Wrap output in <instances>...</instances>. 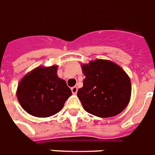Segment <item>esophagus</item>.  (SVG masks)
Returning a JSON list of instances; mask_svg holds the SVG:
<instances>
[{
    "label": "esophagus",
    "mask_w": 155,
    "mask_h": 155,
    "mask_svg": "<svg viewBox=\"0 0 155 155\" xmlns=\"http://www.w3.org/2000/svg\"><path fill=\"white\" fill-rule=\"evenodd\" d=\"M71 91L72 93L74 94H76L77 92H78V88L76 87V86H74V87L71 88Z\"/></svg>",
    "instance_id": "esophagus-1"
}]
</instances>
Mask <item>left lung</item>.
<instances>
[{"instance_id":"8db88e82","label":"left lung","mask_w":155,"mask_h":155,"mask_svg":"<svg viewBox=\"0 0 155 155\" xmlns=\"http://www.w3.org/2000/svg\"><path fill=\"white\" fill-rule=\"evenodd\" d=\"M85 78L78 97L85 111L101 117H113L128 105L130 80L122 68L110 61L95 60L82 65Z\"/></svg>"}]
</instances>
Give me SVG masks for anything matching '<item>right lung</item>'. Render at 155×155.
<instances>
[{"label":"right lung","instance_id":"obj_1","mask_svg":"<svg viewBox=\"0 0 155 155\" xmlns=\"http://www.w3.org/2000/svg\"><path fill=\"white\" fill-rule=\"evenodd\" d=\"M71 95L65 81L57 75V65L33 70L21 79L17 91L22 108L38 117L56 114Z\"/></svg>","mask_w":155,"mask_h":155}]
</instances>
